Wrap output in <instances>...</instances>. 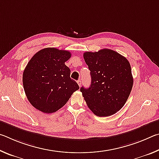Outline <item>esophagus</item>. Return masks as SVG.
<instances>
[{"instance_id": "esophagus-1", "label": "esophagus", "mask_w": 159, "mask_h": 159, "mask_svg": "<svg viewBox=\"0 0 159 159\" xmlns=\"http://www.w3.org/2000/svg\"><path fill=\"white\" fill-rule=\"evenodd\" d=\"M77 83H78V85H79V87H80V85H81V84H82V81L80 80H79L77 81Z\"/></svg>"}]
</instances>
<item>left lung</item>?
Returning a JSON list of instances; mask_svg holds the SVG:
<instances>
[{
  "instance_id": "obj_1",
  "label": "left lung",
  "mask_w": 159,
  "mask_h": 159,
  "mask_svg": "<svg viewBox=\"0 0 159 159\" xmlns=\"http://www.w3.org/2000/svg\"><path fill=\"white\" fill-rule=\"evenodd\" d=\"M90 71L91 84L81 87L88 107L98 116H109L122 108L133 85L131 67L127 59L116 51L102 49L83 53Z\"/></svg>"
}]
</instances>
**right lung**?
<instances>
[{
	"mask_svg": "<svg viewBox=\"0 0 159 159\" xmlns=\"http://www.w3.org/2000/svg\"><path fill=\"white\" fill-rule=\"evenodd\" d=\"M71 55L67 50L47 48L29 60L23 72V86L28 100L36 109L45 114L57 111L79 89L64 64Z\"/></svg>",
	"mask_w": 159,
	"mask_h": 159,
	"instance_id": "1",
	"label": "right lung"
}]
</instances>
